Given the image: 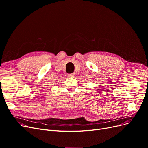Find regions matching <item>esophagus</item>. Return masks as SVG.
I'll list each match as a JSON object with an SVG mask.
<instances>
[{"label": "esophagus", "instance_id": "1", "mask_svg": "<svg viewBox=\"0 0 148 148\" xmlns=\"http://www.w3.org/2000/svg\"><path fill=\"white\" fill-rule=\"evenodd\" d=\"M75 75V74L74 73H70V74L68 75V76H69V77H73Z\"/></svg>", "mask_w": 148, "mask_h": 148}]
</instances>
